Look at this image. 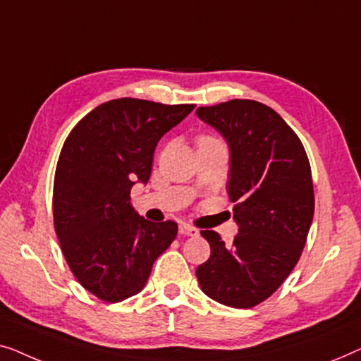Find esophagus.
<instances>
[{
	"mask_svg": "<svg viewBox=\"0 0 361 361\" xmlns=\"http://www.w3.org/2000/svg\"><path fill=\"white\" fill-rule=\"evenodd\" d=\"M178 232L181 233V235H191V237L197 235V229H195V227L190 226V224H180Z\"/></svg>",
	"mask_w": 361,
	"mask_h": 361,
	"instance_id": "obj_1",
	"label": "esophagus"
}]
</instances>
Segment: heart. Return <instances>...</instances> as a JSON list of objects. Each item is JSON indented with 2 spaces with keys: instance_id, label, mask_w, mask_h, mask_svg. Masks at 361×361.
I'll return each instance as SVG.
<instances>
[{
  "instance_id": "obj_1",
  "label": "heart",
  "mask_w": 361,
  "mask_h": 361,
  "mask_svg": "<svg viewBox=\"0 0 361 361\" xmlns=\"http://www.w3.org/2000/svg\"><path fill=\"white\" fill-rule=\"evenodd\" d=\"M209 140H214V139H211V137H202L200 142H209Z\"/></svg>"
}]
</instances>
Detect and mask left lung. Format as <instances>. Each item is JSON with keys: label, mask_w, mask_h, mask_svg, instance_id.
<instances>
[{"label": "left lung", "mask_w": 361, "mask_h": 361, "mask_svg": "<svg viewBox=\"0 0 361 361\" xmlns=\"http://www.w3.org/2000/svg\"><path fill=\"white\" fill-rule=\"evenodd\" d=\"M196 114L229 145L227 192L238 226L231 247L217 232L201 231L211 257L196 268L197 283L214 301L248 309L281 286L306 245L314 216L311 165L294 130L258 101L232 99Z\"/></svg>", "instance_id": "obj_1"}]
</instances>
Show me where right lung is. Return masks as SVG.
I'll return each mask as SVG.
<instances>
[{"label": "right lung", "mask_w": 361, "mask_h": 361, "mask_svg": "<svg viewBox=\"0 0 361 361\" xmlns=\"http://www.w3.org/2000/svg\"><path fill=\"white\" fill-rule=\"evenodd\" d=\"M192 109L113 99L86 114L65 140L54 180L55 232L75 278L101 301L140 293L175 240L176 222L137 214L130 188L147 185L159 140Z\"/></svg>", "instance_id": "add662e5"}]
</instances>
